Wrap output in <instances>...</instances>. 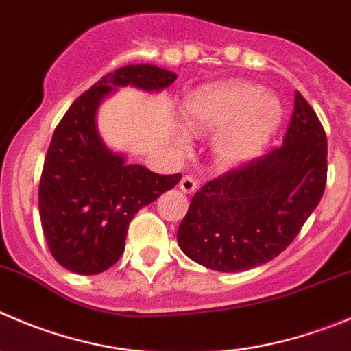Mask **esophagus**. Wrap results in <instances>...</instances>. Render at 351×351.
Segmentation results:
<instances>
[{"instance_id": "esophagus-1", "label": "esophagus", "mask_w": 351, "mask_h": 351, "mask_svg": "<svg viewBox=\"0 0 351 351\" xmlns=\"http://www.w3.org/2000/svg\"><path fill=\"white\" fill-rule=\"evenodd\" d=\"M179 188L184 193H193L196 189V181L191 176H184V178L181 179V182H179Z\"/></svg>"}]
</instances>
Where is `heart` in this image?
Listing matches in <instances>:
<instances>
[{"label":"heart","mask_w":351,"mask_h":351,"mask_svg":"<svg viewBox=\"0 0 351 351\" xmlns=\"http://www.w3.org/2000/svg\"><path fill=\"white\" fill-rule=\"evenodd\" d=\"M188 128L196 132H219L215 155L226 165L256 155L281 120V105L274 96L262 95L253 84L236 82L196 93L182 108Z\"/></svg>","instance_id":"1"}]
</instances>
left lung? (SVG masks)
<instances>
[{"mask_svg": "<svg viewBox=\"0 0 351 351\" xmlns=\"http://www.w3.org/2000/svg\"><path fill=\"white\" fill-rule=\"evenodd\" d=\"M326 181V132L296 91L282 145L206 182L179 226V246L199 265L219 272L270 262L302 231Z\"/></svg>", "mask_w": 351, "mask_h": 351, "instance_id": "left-lung-1", "label": "left lung"}]
</instances>
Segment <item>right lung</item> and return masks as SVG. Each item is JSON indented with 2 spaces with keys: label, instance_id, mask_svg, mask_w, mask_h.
<instances>
[{
  "label": "right lung",
  "instance_id": "add662e5",
  "mask_svg": "<svg viewBox=\"0 0 351 351\" xmlns=\"http://www.w3.org/2000/svg\"><path fill=\"white\" fill-rule=\"evenodd\" d=\"M178 75L156 65H128L106 73L70 105L56 125L39 181V215L53 258L75 274L105 272L125 248L129 222L181 181L162 176L103 145L96 110L115 88L162 91Z\"/></svg>",
  "mask_w": 351,
  "mask_h": 351
}]
</instances>
